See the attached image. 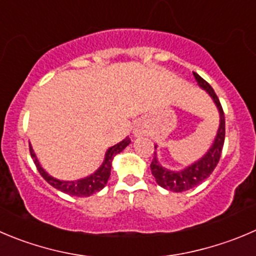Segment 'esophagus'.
Here are the masks:
<instances>
[{
    "instance_id": "obj_1",
    "label": "esophagus",
    "mask_w": 256,
    "mask_h": 256,
    "mask_svg": "<svg viewBox=\"0 0 256 256\" xmlns=\"http://www.w3.org/2000/svg\"><path fill=\"white\" fill-rule=\"evenodd\" d=\"M137 133H140V132H138V130H137Z\"/></svg>"
}]
</instances>
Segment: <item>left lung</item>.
Returning <instances> with one entry per match:
<instances>
[{
  "mask_svg": "<svg viewBox=\"0 0 256 256\" xmlns=\"http://www.w3.org/2000/svg\"><path fill=\"white\" fill-rule=\"evenodd\" d=\"M194 76L196 79L197 84L208 92V96L212 98L214 103L218 106V113H220V126H218L215 140H214L210 150L206 152V154L202 158H200L197 162L192 163L191 166L186 167V168L181 170V171H171V170H167L160 166V163L157 160V154L154 152V158H153L152 163H150L152 174L154 176L156 181H157V184L160 187L174 192L187 191V190L194 188L197 184L205 181L212 174L215 167L218 166L221 157V152H222L224 140H225V114H224L220 100H218V96H216V93L211 88V85L206 80H204L196 72H194ZM157 147L158 146H154V148Z\"/></svg>",
  "mask_w": 256,
  "mask_h": 256,
  "instance_id": "1",
  "label": "left lung"
}]
</instances>
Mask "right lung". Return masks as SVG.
Instances as JSON below:
<instances>
[{
  "mask_svg": "<svg viewBox=\"0 0 256 256\" xmlns=\"http://www.w3.org/2000/svg\"><path fill=\"white\" fill-rule=\"evenodd\" d=\"M130 137H126V140H123L122 142H119L118 144L113 146V147L109 148L106 153V158H104L102 166L96 170L94 174H92L90 176L85 177V178L76 180V181H60V180L54 178L52 176L48 174L42 167L40 166L36 154L34 153L32 147L30 144V154L32 157L34 163H35L36 168L40 172L41 176L44 177L48 184H50L51 186L55 187L59 191L65 192L68 194H72V196H78V197H84V196H90V194H96V192L100 191L102 188H104V186L108 182L109 176H110V170H112V160H113L114 156H116L118 153H120L126 146L130 144Z\"/></svg>",
  "mask_w": 256,
  "mask_h": 256,
  "instance_id": "right-lung-1",
  "label": "right lung"
}]
</instances>
